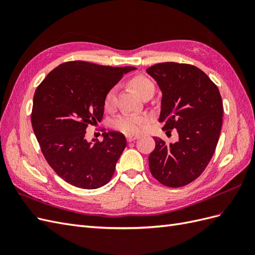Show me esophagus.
<instances>
[{"label": "esophagus", "mask_w": 255, "mask_h": 255, "mask_svg": "<svg viewBox=\"0 0 255 255\" xmlns=\"http://www.w3.org/2000/svg\"><path fill=\"white\" fill-rule=\"evenodd\" d=\"M138 138H139V136H138V135H130V134L127 135V139H128V142H130V141H134V140L138 139Z\"/></svg>", "instance_id": "34e87169"}]
</instances>
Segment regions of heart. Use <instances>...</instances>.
I'll return each instance as SVG.
<instances>
[{
    "mask_svg": "<svg viewBox=\"0 0 255 255\" xmlns=\"http://www.w3.org/2000/svg\"><path fill=\"white\" fill-rule=\"evenodd\" d=\"M130 85L141 97L146 91L154 90L153 82L143 75H136L129 81ZM116 96H117V87L114 86L106 92L104 98V106L106 110L112 111L116 105ZM148 116L144 114H125L115 120L114 126L116 128L127 134L139 133L144 123L148 121Z\"/></svg>",
    "mask_w": 255,
    "mask_h": 255,
    "instance_id": "b5f03b06",
    "label": "heart"
}]
</instances>
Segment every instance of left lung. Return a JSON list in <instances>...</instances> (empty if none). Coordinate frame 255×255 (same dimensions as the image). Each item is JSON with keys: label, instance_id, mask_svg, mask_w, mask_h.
Listing matches in <instances>:
<instances>
[{"label": "left lung", "instance_id": "8db88e82", "mask_svg": "<svg viewBox=\"0 0 255 255\" xmlns=\"http://www.w3.org/2000/svg\"><path fill=\"white\" fill-rule=\"evenodd\" d=\"M161 91L159 122L167 133L175 128L179 140L166 143L154 137L149 156L152 175L169 187L196 180L214 155L222 126L223 105L218 87L199 68L161 63L146 69Z\"/></svg>", "mask_w": 255, "mask_h": 255}]
</instances>
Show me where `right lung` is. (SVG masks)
I'll use <instances>...</instances> for the list:
<instances>
[{"instance_id":"1","label":"right lung","mask_w":255,"mask_h":255,"mask_svg":"<svg viewBox=\"0 0 255 255\" xmlns=\"http://www.w3.org/2000/svg\"><path fill=\"white\" fill-rule=\"evenodd\" d=\"M135 67L68 61L52 70L37 87L32 126L44 158L61 179L96 189L112 179L127 146L123 134L104 132L103 140L86 139V128L103 118L106 92Z\"/></svg>"}]
</instances>
